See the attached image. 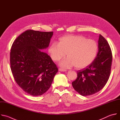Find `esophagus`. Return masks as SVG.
I'll use <instances>...</instances> for the list:
<instances>
[{
    "label": "esophagus",
    "mask_w": 120,
    "mask_h": 120,
    "mask_svg": "<svg viewBox=\"0 0 120 120\" xmlns=\"http://www.w3.org/2000/svg\"><path fill=\"white\" fill-rule=\"evenodd\" d=\"M59 71H61V72H66L67 71L66 70L63 69H62V68H59Z\"/></svg>",
    "instance_id": "34e87169"
}]
</instances>
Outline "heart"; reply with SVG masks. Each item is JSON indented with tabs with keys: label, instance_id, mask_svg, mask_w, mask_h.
<instances>
[{
	"label": "heart",
	"instance_id": "b5f03b06",
	"mask_svg": "<svg viewBox=\"0 0 120 120\" xmlns=\"http://www.w3.org/2000/svg\"><path fill=\"white\" fill-rule=\"evenodd\" d=\"M98 52V45L92 39H87L82 36H68L61 38L58 43L50 46L48 52L52 59L58 61L64 57L59 65L64 68L75 66L77 69L90 65L95 59Z\"/></svg>",
	"mask_w": 120,
	"mask_h": 120
}]
</instances>
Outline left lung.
<instances>
[{"instance_id":"8db88e82","label":"left lung","mask_w":120,"mask_h":120,"mask_svg":"<svg viewBox=\"0 0 120 120\" xmlns=\"http://www.w3.org/2000/svg\"><path fill=\"white\" fill-rule=\"evenodd\" d=\"M112 59L108 43L100 35L97 56L92 64L77 72V77L72 82L74 89L82 96L92 95L101 90L109 79Z\"/></svg>"}]
</instances>
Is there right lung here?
Wrapping results in <instances>:
<instances>
[{
	"label": "right lung",
	"mask_w": 120,
	"mask_h": 120,
	"mask_svg": "<svg viewBox=\"0 0 120 120\" xmlns=\"http://www.w3.org/2000/svg\"><path fill=\"white\" fill-rule=\"evenodd\" d=\"M53 32L27 30L17 38L10 55L11 70L21 89L32 96L45 93L51 86L58 68L41 50L47 48Z\"/></svg>",
	"instance_id": "right-lung-1"
}]
</instances>
